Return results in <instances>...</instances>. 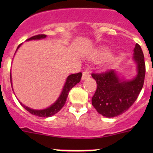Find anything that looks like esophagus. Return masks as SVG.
<instances>
[{
	"label": "esophagus",
	"mask_w": 153,
	"mask_h": 153,
	"mask_svg": "<svg viewBox=\"0 0 153 153\" xmlns=\"http://www.w3.org/2000/svg\"><path fill=\"white\" fill-rule=\"evenodd\" d=\"M90 76V73L87 72V71H84V72L83 73V76H82V79H83V80H84V79H88Z\"/></svg>",
	"instance_id": "esophagus-1"
}]
</instances>
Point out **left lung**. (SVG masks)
<instances>
[{
	"label": "left lung",
	"mask_w": 153,
	"mask_h": 153,
	"mask_svg": "<svg viewBox=\"0 0 153 153\" xmlns=\"http://www.w3.org/2000/svg\"><path fill=\"white\" fill-rule=\"evenodd\" d=\"M132 60L136 65V76L131 79L121 77L115 70L102 74H92L97 83L92 104L103 117L112 118L125 113L136 100L144 83L146 65L141 47L136 44Z\"/></svg>",
	"instance_id": "1"
}]
</instances>
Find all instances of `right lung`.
I'll list each match as a JSON object with an SVG mask.
<instances>
[{
    "mask_svg": "<svg viewBox=\"0 0 153 153\" xmlns=\"http://www.w3.org/2000/svg\"><path fill=\"white\" fill-rule=\"evenodd\" d=\"M47 37V35L45 34H39L36 35V36H33L30 38L27 39V40H41V39H44ZM21 46V44L17 47V51L18 50V48ZM16 51V52H17ZM15 52V53H16ZM81 77H82V73H78V74H71V75L68 76L67 78V80L65 82V84L63 86V90H62L61 93H60V97H58V99L55 101L49 107L46 108L44 109H31V108L26 106L25 105H24L23 103H21L20 102V103L21 104V106L24 108V109L27 110L30 113L34 115V116H37V117H50L53 116L54 114H56V113L60 111V109L63 108V106H64L66 100H67V98L68 97V93L70 92V90L74 87L75 85L77 84L78 83H79L80 81ZM10 83L12 85V79H11V74H10ZM13 87V86H12ZM13 89V88H12Z\"/></svg>",
    "mask_w": 153,
    "mask_h": 153,
    "instance_id": "add662e5",
    "label": "right lung"
}]
</instances>
